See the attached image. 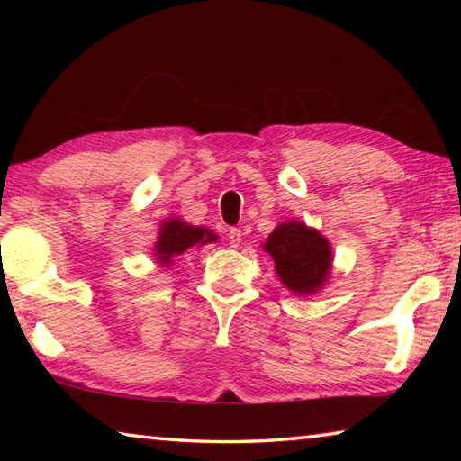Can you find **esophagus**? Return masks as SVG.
Masks as SVG:
<instances>
[{"label":"esophagus","instance_id":"1","mask_svg":"<svg viewBox=\"0 0 461 461\" xmlns=\"http://www.w3.org/2000/svg\"><path fill=\"white\" fill-rule=\"evenodd\" d=\"M228 240H230V244L236 248L240 241H241V231L238 230V228H231L230 231H228Z\"/></svg>","mask_w":461,"mask_h":461}]
</instances>
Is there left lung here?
<instances>
[{"label": "left lung", "instance_id": "left-lung-1", "mask_svg": "<svg viewBox=\"0 0 461 461\" xmlns=\"http://www.w3.org/2000/svg\"><path fill=\"white\" fill-rule=\"evenodd\" d=\"M264 252L275 260V270L288 291L313 294L321 291L331 272V246L327 238L301 221L276 225L264 241Z\"/></svg>", "mask_w": 461, "mask_h": 461}]
</instances>
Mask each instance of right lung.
<instances>
[{
    "instance_id": "1",
    "label": "right lung",
    "mask_w": 461,
    "mask_h": 461,
    "mask_svg": "<svg viewBox=\"0 0 461 461\" xmlns=\"http://www.w3.org/2000/svg\"><path fill=\"white\" fill-rule=\"evenodd\" d=\"M217 241V236L207 228H199V225H191L178 217H170V220L160 223L158 240L154 244V256L162 267L173 264L176 256L185 254L186 249L193 246H203Z\"/></svg>"
}]
</instances>
